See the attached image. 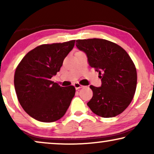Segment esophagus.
<instances>
[{
  "label": "esophagus",
  "mask_w": 154,
  "mask_h": 154,
  "mask_svg": "<svg viewBox=\"0 0 154 154\" xmlns=\"http://www.w3.org/2000/svg\"><path fill=\"white\" fill-rule=\"evenodd\" d=\"M73 86H74V87H75V90H79V89H80V88H81L83 87V85H81V84L79 83H73Z\"/></svg>",
  "instance_id": "obj_1"
}]
</instances>
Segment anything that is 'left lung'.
<instances>
[{"instance_id": "left-lung-1", "label": "left lung", "mask_w": 154, "mask_h": 154, "mask_svg": "<svg viewBox=\"0 0 154 154\" xmlns=\"http://www.w3.org/2000/svg\"><path fill=\"white\" fill-rule=\"evenodd\" d=\"M89 65L99 72L101 87L90 85L93 96L88 106L96 115L111 118L121 113L133 99L137 71L129 54L117 44L104 39L77 40Z\"/></svg>"}]
</instances>
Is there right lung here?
I'll return each mask as SVG.
<instances>
[{
    "instance_id": "add662e5",
    "label": "right lung",
    "mask_w": 154,
    "mask_h": 154,
    "mask_svg": "<svg viewBox=\"0 0 154 154\" xmlns=\"http://www.w3.org/2000/svg\"><path fill=\"white\" fill-rule=\"evenodd\" d=\"M75 40L44 44L29 52L17 67L14 89L23 109L33 119L51 123L64 116L75 95L73 86L51 81L71 51Z\"/></svg>"
}]
</instances>
